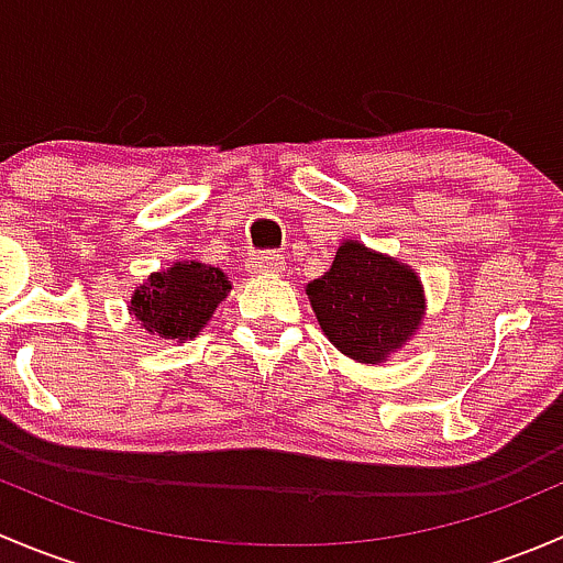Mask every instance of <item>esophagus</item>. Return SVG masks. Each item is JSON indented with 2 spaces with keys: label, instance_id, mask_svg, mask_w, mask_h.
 <instances>
[{
  "label": "esophagus",
  "instance_id": "34e87169",
  "mask_svg": "<svg viewBox=\"0 0 563 563\" xmlns=\"http://www.w3.org/2000/svg\"><path fill=\"white\" fill-rule=\"evenodd\" d=\"M286 269V258L275 253H258L247 261L250 275H283Z\"/></svg>",
  "mask_w": 563,
  "mask_h": 563
}]
</instances>
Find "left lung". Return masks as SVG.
I'll return each mask as SVG.
<instances>
[{
    "label": "left lung",
    "mask_w": 563,
    "mask_h": 563,
    "mask_svg": "<svg viewBox=\"0 0 563 563\" xmlns=\"http://www.w3.org/2000/svg\"><path fill=\"white\" fill-rule=\"evenodd\" d=\"M305 294L329 343L362 365L391 360L428 316L417 272L360 240L340 242L332 266Z\"/></svg>",
    "instance_id": "8db88e82"
}]
</instances>
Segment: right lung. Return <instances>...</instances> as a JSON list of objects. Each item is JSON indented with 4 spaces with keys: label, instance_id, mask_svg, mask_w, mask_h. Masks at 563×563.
Instances as JSON below:
<instances>
[{
    "label": "right lung",
    "instance_id": "add662e5",
    "mask_svg": "<svg viewBox=\"0 0 563 563\" xmlns=\"http://www.w3.org/2000/svg\"><path fill=\"white\" fill-rule=\"evenodd\" d=\"M229 294L231 280L220 266L174 261L135 288L128 310L152 338L185 343L207 327Z\"/></svg>",
    "mask_w": 563,
    "mask_h": 563
}]
</instances>
